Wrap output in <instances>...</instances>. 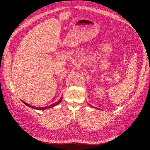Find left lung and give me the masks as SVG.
I'll list each match as a JSON object with an SVG mask.
<instances>
[{"label":"left lung","mask_w":150,"mask_h":150,"mask_svg":"<svg viewBox=\"0 0 150 150\" xmlns=\"http://www.w3.org/2000/svg\"><path fill=\"white\" fill-rule=\"evenodd\" d=\"M89 105V106H91V107H93V106H91V105ZM93 108H94V107H93Z\"/></svg>","instance_id":"1"}]
</instances>
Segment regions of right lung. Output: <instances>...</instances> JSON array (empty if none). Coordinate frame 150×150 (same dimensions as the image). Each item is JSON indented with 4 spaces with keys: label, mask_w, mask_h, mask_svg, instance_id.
<instances>
[{
    "label": "right lung",
    "mask_w": 150,
    "mask_h": 150,
    "mask_svg": "<svg viewBox=\"0 0 150 150\" xmlns=\"http://www.w3.org/2000/svg\"><path fill=\"white\" fill-rule=\"evenodd\" d=\"M62 100V96L61 97V98H60L59 100H58V101H57L56 102H55V103H54L48 106H45V107H35V106H31V105H29L28 103L25 102L24 101H23V100H21L22 102L25 105H26L27 106L30 107V108H33V109H35V110H44L48 109V108H52V107H54V106H57L58 104H59V103H61Z\"/></svg>",
    "instance_id": "obj_1"
}]
</instances>
